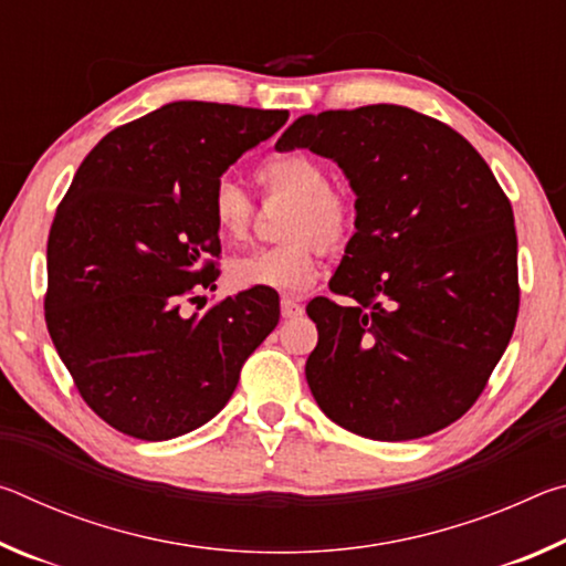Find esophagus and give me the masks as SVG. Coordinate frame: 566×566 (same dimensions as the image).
Instances as JSON below:
<instances>
[{"instance_id": "34e87169", "label": "esophagus", "mask_w": 566, "mask_h": 566, "mask_svg": "<svg viewBox=\"0 0 566 566\" xmlns=\"http://www.w3.org/2000/svg\"><path fill=\"white\" fill-rule=\"evenodd\" d=\"M304 314V304L296 300V296H282V317L284 319H296Z\"/></svg>"}]
</instances>
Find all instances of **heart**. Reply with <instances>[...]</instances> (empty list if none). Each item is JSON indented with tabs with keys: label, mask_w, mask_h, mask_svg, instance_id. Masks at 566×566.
I'll return each instance as SVG.
<instances>
[{
	"label": "heart",
	"mask_w": 566,
	"mask_h": 566,
	"mask_svg": "<svg viewBox=\"0 0 566 566\" xmlns=\"http://www.w3.org/2000/svg\"><path fill=\"white\" fill-rule=\"evenodd\" d=\"M266 195L290 197L284 217L286 242L254 249L227 266L234 290L304 292L317 280L322 244H347L357 227V209L349 195L329 187L327 167L306 151H284L256 169ZM209 217L217 234L227 242H242L254 222V202L232 179H219L209 195Z\"/></svg>",
	"instance_id": "1"
}]
</instances>
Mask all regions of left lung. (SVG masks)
Masks as SVG:
<instances>
[{
	"mask_svg": "<svg viewBox=\"0 0 566 566\" xmlns=\"http://www.w3.org/2000/svg\"><path fill=\"white\" fill-rule=\"evenodd\" d=\"M337 161L357 195L304 375L319 409L377 442L434 434L467 415L520 312L510 199L449 124L399 104L304 114L276 149Z\"/></svg>",
	"mask_w": 566,
	"mask_h": 566,
	"instance_id": "8db88e82",
	"label": "left lung"
}]
</instances>
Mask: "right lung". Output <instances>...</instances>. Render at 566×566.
<instances>
[{
  "label": "right lung",
  "instance_id": "add662e5",
  "mask_svg": "<svg viewBox=\"0 0 566 566\" xmlns=\"http://www.w3.org/2000/svg\"><path fill=\"white\" fill-rule=\"evenodd\" d=\"M290 112L171 102L112 129L76 169L46 239L44 319L74 387L122 434L202 427L280 322L272 292L181 312L217 290L219 177Z\"/></svg>",
  "mask_w": 566,
  "mask_h": 566
}]
</instances>
